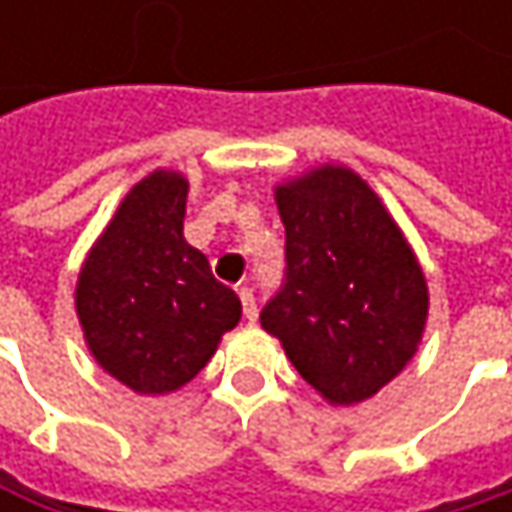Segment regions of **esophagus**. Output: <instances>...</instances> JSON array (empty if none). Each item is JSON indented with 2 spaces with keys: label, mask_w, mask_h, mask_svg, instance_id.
I'll list each match as a JSON object with an SVG mask.
<instances>
[{
  "label": "esophagus",
  "mask_w": 512,
  "mask_h": 512,
  "mask_svg": "<svg viewBox=\"0 0 512 512\" xmlns=\"http://www.w3.org/2000/svg\"><path fill=\"white\" fill-rule=\"evenodd\" d=\"M237 293H240V302H243V314H246V320H255L257 317L255 290L243 284V287H237Z\"/></svg>",
  "instance_id": "1"
}]
</instances>
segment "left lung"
<instances>
[{
  "mask_svg": "<svg viewBox=\"0 0 512 512\" xmlns=\"http://www.w3.org/2000/svg\"><path fill=\"white\" fill-rule=\"evenodd\" d=\"M275 204L287 278L260 326L326 403H364L424 338L430 290L418 255L370 183L341 162L281 180Z\"/></svg>",
  "mask_w": 512,
  "mask_h": 512,
  "instance_id": "obj_1",
  "label": "left lung"
}]
</instances>
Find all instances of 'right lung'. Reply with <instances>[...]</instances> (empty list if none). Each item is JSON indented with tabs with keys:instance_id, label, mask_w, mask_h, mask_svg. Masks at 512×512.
I'll list each match as a JSON object with an SVG mask.
<instances>
[{
	"instance_id": "1",
	"label": "right lung",
	"mask_w": 512,
	"mask_h": 512,
	"mask_svg": "<svg viewBox=\"0 0 512 512\" xmlns=\"http://www.w3.org/2000/svg\"><path fill=\"white\" fill-rule=\"evenodd\" d=\"M189 180L154 168L118 204L76 278V317L94 361L136 394H171L240 323L237 293L183 240Z\"/></svg>"
}]
</instances>
